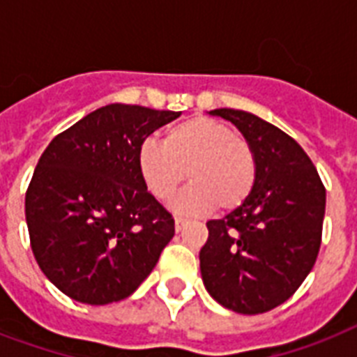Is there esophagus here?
<instances>
[{"instance_id": "34e87169", "label": "esophagus", "mask_w": 357, "mask_h": 357, "mask_svg": "<svg viewBox=\"0 0 357 357\" xmlns=\"http://www.w3.org/2000/svg\"><path fill=\"white\" fill-rule=\"evenodd\" d=\"M185 224H187V218L176 217V231H181L185 228Z\"/></svg>"}]
</instances>
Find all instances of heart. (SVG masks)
<instances>
[{"instance_id": "heart-1", "label": "heart", "mask_w": 357, "mask_h": 357, "mask_svg": "<svg viewBox=\"0 0 357 357\" xmlns=\"http://www.w3.org/2000/svg\"><path fill=\"white\" fill-rule=\"evenodd\" d=\"M140 178L157 200H170L189 176L192 183L174 200L178 213L231 211L257 183V155L228 123L195 116L174 123L162 142L146 139L137 151Z\"/></svg>"}]
</instances>
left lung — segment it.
<instances>
[{"label":"left lung","mask_w":357,"mask_h":357,"mask_svg":"<svg viewBox=\"0 0 357 357\" xmlns=\"http://www.w3.org/2000/svg\"><path fill=\"white\" fill-rule=\"evenodd\" d=\"M257 155V183L243 206L209 220L200 250L202 280L218 304L243 315L274 310L294 294L315 265L326 189L300 144L246 111L215 109Z\"/></svg>","instance_id":"1"}]
</instances>
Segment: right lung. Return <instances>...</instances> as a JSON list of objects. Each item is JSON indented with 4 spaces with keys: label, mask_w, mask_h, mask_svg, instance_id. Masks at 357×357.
Returning <instances> with one entry per match:
<instances>
[{
    "label": "right lung",
    "mask_w": 357,
    "mask_h": 357,
    "mask_svg": "<svg viewBox=\"0 0 357 357\" xmlns=\"http://www.w3.org/2000/svg\"><path fill=\"white\" fill-rule=\"evenodd\" d=\"M176 111L111 103L50 142L25 192L31 248L72 300L128 298L174 237L172 215L148 192L139 146Z\"/></svg>",
    "instance_id": "obj_1"
}]
</instances>
